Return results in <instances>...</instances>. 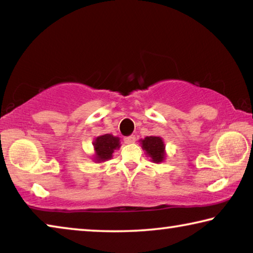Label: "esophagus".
Returning <instances> with one entry per match:
<instances>
[{
    "label": "esophagus",
    "mask_w": 253,
    "mask_h": 253,
    "mask_svg": "<svg viewBox=\"0 0 253 253\" xmlns=\"http://www.w3.org/2000/svg\"><path fill=\"white\" fill-rule=\"evenodd\" d=\"M124 140H125L126 144H132V143L136 142V137L134 135L127 136V137H125V138H124Z\"/></svg>",
    "instance_id": "esophagus-1"
}]
</instances>
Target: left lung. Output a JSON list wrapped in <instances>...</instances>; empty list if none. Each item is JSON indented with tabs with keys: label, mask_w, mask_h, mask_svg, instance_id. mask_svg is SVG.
<instances>
[{
	"label": "left lung",
	"mask_w": 253,
	"mask_h": 253,
	"mask_svg": "<svg viewBox=\"0 0 253 253\" xmlns=\"http://www.w3.org/2000/svg\"><path fill=\"white\" fill-rule=\"evenodd\" d=\"M145 154L151 157V161L156 164L163 163L166 158L165 144L160 136H147L144 139H139Z\"/></svg>",
	"instance_id": "8db88e82"
}]
</instances>
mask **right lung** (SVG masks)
<instances>
[{
    "instance_id": "right-lung-1",
    "label": "right lung",
    "mask_w": 253,
    "mask_h": 253,
    "mask_svg": "<svg viewBox=\"0 0 253 253\" xmlns=\"http://www.w3.org/2000/svg\"><path fill=\"white\" fill-rule=\"evenodd\" d=\"M93 161L96 163H102L110 160L113 153L121 148V138L111 134H105L98 136L93 140Z\"/></svg>"
}]
</instances>
